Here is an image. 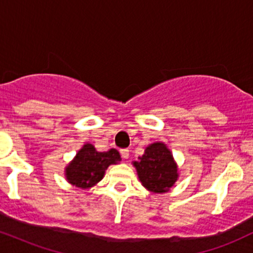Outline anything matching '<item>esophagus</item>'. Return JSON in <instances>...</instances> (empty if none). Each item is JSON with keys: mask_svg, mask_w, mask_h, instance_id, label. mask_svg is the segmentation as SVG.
Wrapping results in <instances>:
<instances>
[{"mask_svg": "<svg viewBox=\"0 0 253 253\" xmlns=\"http://www.w3.org/2000/svg\"><path fill=\"white\" fill-rule=\"evenodd\" d=\"M120 153H121V157L125 159H127L129 157V150H127V149L120 150Z\"/></svg>", "mask_w": 253, "mask_h": 253, "instance_id": "1", "label": "esophagus"}]
</instances>
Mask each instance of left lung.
<instances>
[{
    "instance_id": "left-lung-1",
    "label": "left lung",
    "mask_w": 253,
    "mask_h": 253,
    "mask_svg": "<svg viewBox=\"0 0 253 253\" xmlns=\"http://www.w3.org/2000/svg\"><path fill=\"white\" fill-rule=\"evenodd\" d=\"M141 184L152 193H167L178 178L172 153L163 143H153L133 162Z\"/></svg>"
}]
</instances>
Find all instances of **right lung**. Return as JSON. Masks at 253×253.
Wrapping results in <instances>:
<instances>
[{
	"label": "right lung",
	"instance_id": "1",
	"mask_svg": "<svg viewBox=\"0 0 253 253\" xmlns=\"http://www.w3.org/2000/svg\"><path fill=\"white\" fill-rule=\"evenodd\" d=\"M120 161L121 157L115 149L98 152L91 144H85L65 168L66 179L81 189H88L103 178L109 165Z\"/></svg>",
	"mask_w": 253,
	"mask_h": 253
}]
</instances>
